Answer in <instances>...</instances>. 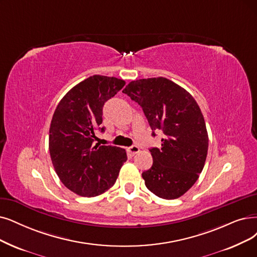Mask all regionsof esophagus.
<instances>
[{"label": "esophagus", "mask_w": 257, "mask_h": 257, "mask_svg": "<svg viewBox=\"0 0 257 257\" xmlns=\"http://www.w3.org/2000/svg\"><path fill=\"white\" fill-rule=\"evenodd\" d=\"M139 151H140V149L137 146H132L127 149V152L131 154V155H135V154H137Z\"/></svg>", "instance_id": "obj_1"}]
</instances>
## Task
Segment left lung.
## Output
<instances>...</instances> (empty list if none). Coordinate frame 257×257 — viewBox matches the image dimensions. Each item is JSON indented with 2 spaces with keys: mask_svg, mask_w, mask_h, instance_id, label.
Returning <instances> with one entry per match:
<instances>
[{
  "mask_svg": "<svg viewBox=\"0 0 257 257\" xmlns=\"http://www.w3.org/2000/svg\"><path fill=\"white\" fill-rule=\"evenodd\" d=\"M142 107L153 131H162L161 148H152L153 166L142 173L147 188L176 199L196 182L206 162L209 137L202 112L188 91L163 78L132 81L122 90Z\"/></svg>",
  "mask_w": 257,
  "mask_h": 257,
  "instance_id": "1",
  "label": "left lung"
}]
</instances>
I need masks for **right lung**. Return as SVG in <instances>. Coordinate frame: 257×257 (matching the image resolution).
I'll return each instance as SVG.
<instances>
[{
    "mask_svg": "<svg viewBox=\"0 0 257 257\" xmlns=\"http://www.w3.org/2000/svg\"><path fill=\"white\" fill-rule=\"evenodd\" d=\"M125 85L115 78L95 75L61 99L49 127V153L64 186L80 196L95 197L114 186L127 159L124 149L95 143L105 102Z\"/></svg>",
    "mask_w": 257,
    "mask_h": 257,
    "instance_id": "obj_1",
    "label": "right lung"
}]
</instances>
